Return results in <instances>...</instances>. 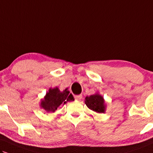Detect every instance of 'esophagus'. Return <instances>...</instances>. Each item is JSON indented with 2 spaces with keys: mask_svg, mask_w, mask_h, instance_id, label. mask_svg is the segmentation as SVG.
I'll return each instance as SVG.
<instances>
[{
  "mask_svg": "<svg viewBox=\"0 0 153 153\" xmlns=\"http://www.w3.org/2000/svg\"><path fill=\"white\" fill-rule=\"evenodd\" d=\"M74 99L76 100H78V101H80V100L82 99V94H80V95L74 96Z\"/></svg>",
  "mask_w": 153,
  "mask_h": 153,
  "instance_id": "obj_1",
  "label": "esophagus"
}]
</instances>
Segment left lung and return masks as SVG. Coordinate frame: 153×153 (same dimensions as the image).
<instances>
[{"label":"left lung","instance_id":"left-lung-1","mask_svg":"<svg viewBox=\"0 0 153 153\" xmlns=\"http://www.w3.org/2000/svg\"><path fill=\"white\" fill-rule=\"evenodd\" d=\"M85 103L88 108L95 111V112L104 113V100L99 94H95V95H91L90 97H86L85 99Z\"/></svg>","mask_w":153,"mask_h":153}]
</instances>
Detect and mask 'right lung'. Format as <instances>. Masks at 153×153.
Returning a JSON list of instances; mask_svg holds the SVG:
<instances>
[{
  "label": "right lung",
  "instance_id": "obj_1",
  "mask_svg": "<svg viewBox=\"0 0 153 153\" xmlns=\"http://www.w3.org/2000/svg\"><path fill=\"white\" fill-rule=\"evenodd\" d=\"M74 100L72 94H70L67 88L63 91H60L58 88H50L44 100L41 102V107L47 112L53 113L62 103H66L67 101Z\"/></svg>",
  "mask_w": 153,
  "mask_h": 153
}]
</instances>
